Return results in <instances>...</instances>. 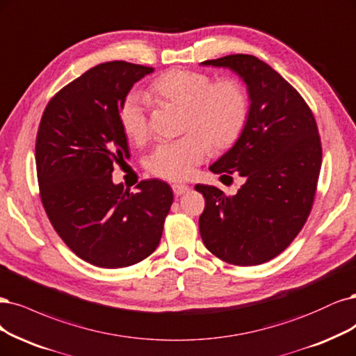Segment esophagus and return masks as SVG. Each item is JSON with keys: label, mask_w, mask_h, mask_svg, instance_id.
<instances>
[{"label": "esophagus", "mask_w": 356, "mask_h": 356, "mask_svg": "<svg viewBox=\"0 0 356 356\" xmlns=\"http://www.w3.org/2000/svg\"><path fill=\"white\" fill-rule=\"evenodd\" d=\"M172 191H174V194L175 195H181V194H184V193H187V191H190V187L188 186H186V184H174L172 186Z\"/></svg>", "instance_id": "1"}]
</instances>
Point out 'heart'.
I'll use <instances>...</instances> for the list:
<instances>
[{
	"mask_svg": "<svg viewBox=\"0 0 356 356\" xmlns=\"http://www.w3.org/2000/svg\"><path fill=\"white\" fill-rule=\"evenodd\" d=\"M149 95L163 103L184 107L179 140L159 144L147 159L152 174L166 179L188 178L197 165L215 150L234 145L246 128L249 97L234 78L215 81L203 72L170 69L157 76ZM120 128L128 140L141 143L149 132L145 100L140 94L127 95L119 110Z\"/></svg>",
	"mask_w": 356,
	"mask_h": 356,
	"instance_id": "b5f03b06",
	"label": "heart"
}]
</instances>
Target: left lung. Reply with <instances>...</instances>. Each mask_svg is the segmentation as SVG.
<instances>
[{"instance_id":"left-lung-1","label":"left lung","mask_w":356,"mask_h":356,"mask_svg":"<svg viewBox=\"0 0 356 356\" xmlns=\"http://www.w3.org/2000/svg\"><path fill=\"white\" fill-rule=\"evenodd\" d=\"M202 65L234 70L246 83L250 107L238 141L211 166L222 177L244 178L237 194L195 186L204 195L200 236L219 259L261 265L295 240L311 213L323 159L316 122L302 95L254 56L231 54Z\"/></svg>"}]
</instances>
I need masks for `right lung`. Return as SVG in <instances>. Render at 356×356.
Segmentation results:
<instances>
[{
  "label": "right lung",
  "instance_id": "add662e5",
  "mask_svg": "<svg viewBox=\"0 0 356 356\" xmlns=\"http://www.w3.org/2000/svg\"><path fill=\"white\" fill-rule=\"evenodd\" d=\"M153 70L118 60L91 67L48 102L36 136L47 216L73 253L100 268H125L150 256L174 200L163 181H141L137 193L112 181L113 166L129 159L120 106Z\"/></svg>",
  "mask_w": 356,
  "mask_h": 356
}]
</instances>
